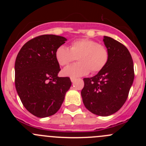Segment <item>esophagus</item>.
I'll return each instance as SVG.
<instances>
[{
	"label": "esophagus",
	"mask_w": 146,
	"mask_h": 146,
	"mask_svg": "<svg viewBox=\"0 0 146 146\" xmlns=\"http://www.w3.org/2000/svg\"><path fill=\"white\" fill-rule=\"evenodd\" d=\"M76 78H74V77H70V80H71L72 82H74L75 81H76Z\"/></svg>",
	"instance_id": "obj_1"
}]
</instances>
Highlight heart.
Here are the masks:
<instances>
[{"instance_id": "b5f03b06", "label": "heart", "mask_w": 146, "mask_h": 146, "mask_svg": "<svg viewBox=\"0 0 146 146\" xmlns=\"http://www.w3.org/2000/svg\"><path fill=\"white\" fill-rule=\"evenodd\" d=\"M56 59L64 66L75 61L79 62L70 65L63 70V74L69 77H79L100 71L107 64L109 51L104 46L100 44L92 39H79L70 43V49L61 46L55 53Z\"/></svg>"}]
</instances>
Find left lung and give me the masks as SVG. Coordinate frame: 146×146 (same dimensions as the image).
Here are the masks:
<instances>
[{"label":"left lung","mask_w":146,"mask_h":146,"mask_svg":"<svg viewBox=\"0 0 146 146\" xmlns=\"http://www.w3.org/2000/svg\"><path fill=\"white\" fill-rule=\"evenodd\" d=\"M109 59L96 76L85 78L81 91L85 107L93 114L107 117L117 112L126 101L134 79L130 52L118 41L104 36Z\"/></svg>","instance_id":"8db88e82"}]
</instances>
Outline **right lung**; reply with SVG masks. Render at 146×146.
<instances>
[{
  "instance_id": "1",
  "label": "right lung",
  "mask_w": 146,
  "mask_h": 146,
  "mask_svg": "<svg viewBox=\"0 0 146 146\" xmlns=\"http://www.w3.org/2000/svg\"><path fill=\"white\" fill-rule=\"evenodd\" d=\"M67 40L64 36L44 35L25 44L15 64L16 90L23 106L39 118L56 114L71 86L68 77H58L57 48Z\"/></svg>"
}]
</instances>
